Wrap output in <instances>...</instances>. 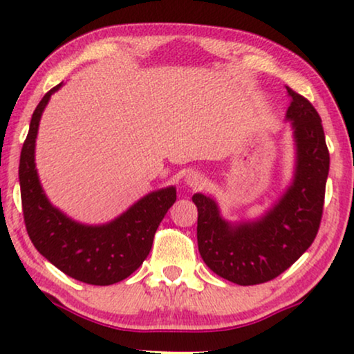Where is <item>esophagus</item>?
<instances>
[{
	"label": "esophagus",
	"instance_id": "1",
	"mask_svg": "<svg viewBox=\"0 0 354 354\" xmlns=\"http://www.w3.org/2000/svg\"><path fill=\"white\" fill-rule=\"evenodd\" d=\"M183 182H185V185L187 187H190V188H200L203 183H205V177L201 176L200 172H195V171H190L185 176V178H183Z\"/></svg>",
	"mask_w": 354,
	"mask_h": 354
}]
</instances>
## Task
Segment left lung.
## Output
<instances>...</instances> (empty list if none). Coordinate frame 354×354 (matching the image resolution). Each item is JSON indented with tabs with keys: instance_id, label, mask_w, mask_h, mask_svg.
I'll use <instances>...</instances> for the list:
<instances>
[{
	"instance_id": "left-lung-1",
	"label": "left lung",
	"mask_w": 354,
	"mask_h": 354,
	"mask_svg": "<svg viewBox=\"0 0 354 354\" xmlns=\"http://www.w3.org/2000/svg\"><path fill=\"white\" fill-rule=\"evenodd\" d=\"M295 143V171L277 201L253 221L222 217L212 196L195 193L198 250L212 272L236 285H258L287 270L316 239L330 156L322 120L301 95L287 86Z\"/></svg>"
}]
</instances>
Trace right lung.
<instances>
[{"label":"right lung","instance_id":"right-lung-1","mask_svg":"<svg viewBox=\"0 0 354 354\" xmlns=\"http://www.w3.org/2000/svg\"><path fill=\"white\" fill-rule=\"evenodd\" d=\"M33 111L21 151L19 183L27 234L38 253L69 277L90 285H113L133 274L149 254L159 224L177 200L176 187L154 190L111 222L82 224L53 206L35 166V142L43 111L51 95Z\"/></svg>","mask_w":354,"mask_h":354}]
</instances>
